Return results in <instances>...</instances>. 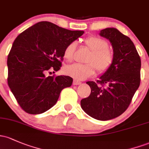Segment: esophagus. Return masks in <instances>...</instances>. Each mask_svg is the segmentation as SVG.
<instances>
[{
  "mask_svg": "<svg viewBox=\"0 0 149 149\" xmlns=\"http://www.w3.org/2000/svg\"><path fill=\"white\" fill-rule=\"evenodd\" d=\"M81 83V82H80V81H78L76 79L73 80V84L74 85V86H78V85H80Z\"/></svg>",
  "mask_w": 149,
  "mask_h": 149,
  "instance_id": "34e87169",
  "label": "esophagus"
}]
</instances>
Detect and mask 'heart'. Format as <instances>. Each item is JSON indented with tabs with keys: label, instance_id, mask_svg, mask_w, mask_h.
Segmentation results:
<instances>
[{
	"label": "heart",
	"instance_id": "obj_1",
	"mask_svg": "<svg viewBox=\"0 0 149 149\" xmlns=\"http://www.w3.org/2000/svg\"><path fill=\"white\" fill-rule=\"evenodd\" d=\"M85 44L91 51L87 64L73 63L64 68L68 76L78 81H83L95 73L96 68L100 73H104L110 68L113 62V53L108 48V44L100 37L92 36L84 40ZM76 47V42L68 44L63 51V57L67 61H72Z\"/></svg>",
	"mask_w": 149,
	"mask_h": 149
}]
</instances>
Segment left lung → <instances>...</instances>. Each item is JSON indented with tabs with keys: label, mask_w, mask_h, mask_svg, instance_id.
I'll use <instances>...</instances> for the list:
<instances>
[{
	"label": "left lung",
	"mask_w": 149,
	"mask_h": 149,
	"mask_svg": "<svg viewBox=\"0 0 149 149\" xmlns=\"http://www.w3.org/2000/svg\"><path fill=\"white\" fill-rule=\"evenodd\" d=\"M100 35L110 42L113 62L97 83H86L91 93L87 98L81 100V105L91 117L106 121L117 117L128 108L139 87L141 58L130 37L117 29L105 28Z\"/></svg>",
	"instance_id": "left-lung-1"
}]
</instances>
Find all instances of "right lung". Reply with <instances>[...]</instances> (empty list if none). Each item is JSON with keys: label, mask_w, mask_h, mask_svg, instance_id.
I'll return each instance as SVG.
<instances>
[{"label": "right lung", "mask_w": 149, "mask_h": 149, "mask_svg": "<svg viewBox=\"0 0 149 149\" xmlns=\"http://www.w3.org/2000/svg\"><path fill=\"white\" fill-rule=\"evenodd\" d=\"M83 33L42 21L15 40L8 56V83L27 113L47 111L56 103L62 90L71 86L73 78L70 76L46 75L60 69L66 47Z\"/></svg>", "instance_id": "add662e5"}]
</instances>
